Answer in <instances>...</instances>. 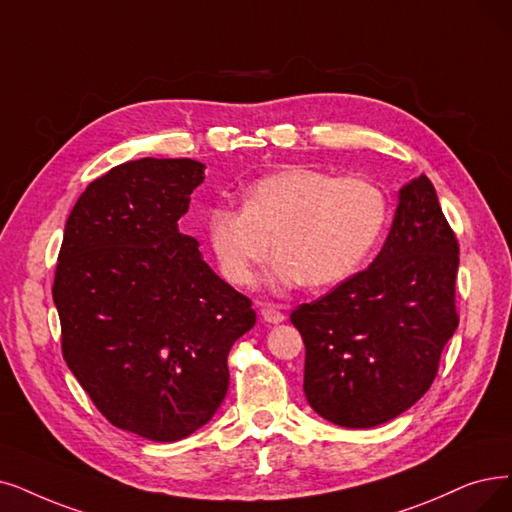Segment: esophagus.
<instances>
[{
  "label": "esophagus",
  "mask_w": 512,
  "mask_h": 512,
  "mask_svg": "<svg viewBox=\"0 0 512 512\" xmlns=\"http://www.w3.org/2000/svg\"><path fill=\"white\" fill-rule=\"evenodd\" d=\"M260 317L267 321V323H281L285 319V315L277 309L275 304H262L260 309Z\"/></svg>",
  "instance_id": "esophagus-1"
}]
</instances>
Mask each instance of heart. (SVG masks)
Segmentation results:
<instances>
[{"label": "heart", "instance_id": "heart-1", "mask_svg": "<svg viewBox=\"0 0 512 512\" xmlns=\"http://www.w3.org/2000/svg\"><path fill=\"white\" fill-rule=\"evenodd\" d=\"M386 214V197L370 180L290 168L252 182L243 208H208L203 231L220 273L239 288L256 283L271 241L275 283L323 288L359 267L378 241Z\"/></svg>", "mask_w": 512, "mask_h": 512}]
</instances>
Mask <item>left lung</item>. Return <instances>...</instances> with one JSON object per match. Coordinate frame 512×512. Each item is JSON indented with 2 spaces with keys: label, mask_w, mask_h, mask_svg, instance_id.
<instances>
[{
  "label": "left lung",
  "mask_w": 512,
  "mask_h": 512,
  "mask_svg": "<svg viewBox=\"0 0 512 512\" xmlns=\"http://www.w3.org/2000/svg\"><path fill=\"white\" fill-rule=\"evenodd\" d=\"M460 245L424 174L399 191L391 233L365 271L290 319L304 340V395L338 426L372 428L431 388L458 327Z\"/></svg>",
  "instance_id": "left-lung-1"
}]
</instances>
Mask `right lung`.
Returning <instances> with one entry per match:
<instances>
[{
    "instance_id": "right-lung-1",
    "label": "right lung",
    "mask_w": 512,
    "mask_h": 512,
    "mask_svg": "<svg viewBox=\"0 0 512 512\" xmlns=\"http://www.w3.org/2000/svg\"><path fill=\"white\" fill-rule=\"evenodd\" d=\"M203 168L155 157L111 168L79 195L58 252L69 370L113 426L151 441L185 439L216 414L231 346L256 323L252 300L178 231Z\"/></svg>"
}]
</instances>
